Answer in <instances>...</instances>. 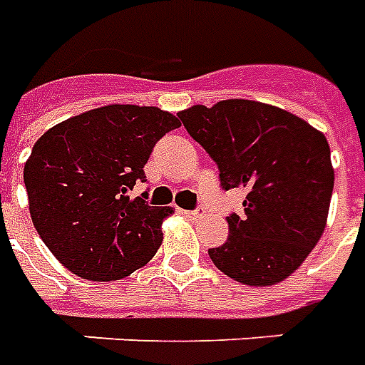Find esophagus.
<instances>
[{
  "label": "esophagus",
  "mask_w": 365,
  "mask_h": 365,
  "mask_svg": "<svg viewBox=\"0 0 365 365\" xmlns=\"http://www.w3.org/2000/svg\"><path fill=\"white\" fill-rule=\"evenodd\" d=\"M183 215H185V217H190V218H201V217H203V210H201V209L183 210Z\"/></svg>",
  "instance_id": "1"
}]
</instances>
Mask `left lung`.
Returning a JSON list of instances; mask_svg holds the SVG:
<instances>
[{
  "mask_svg": "<svg viewBox=\"0 0 365 365\" xmlns=\"http://www.w3.org/2000/svg\"><path fill=\"white\" fill-rule=\"evenodd\" d=\"M217 162L222 190L244 187V215H230L228 240L209 250L218 271L247 286L290 277L325 230L334 170L325 135L255 100H220L178 114Z\"/></svg>",
  "mask_w": 365,
  "mask_h": 365,
  "instance_id": "obj_1",
  "label": "left lung"
}]
</instances>
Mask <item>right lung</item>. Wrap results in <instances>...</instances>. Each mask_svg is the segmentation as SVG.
Masks as SVG:
<instances>
[{
  "label": "right lung",
  "instance_id": "1",
  "mask_svg": "<svg viewBox=\"0 0 365 365\" xmlns=\"http://www.w3.org/2000/svg\"><path fill=\"white\" fill-rule=\"evenodd\" d=\"M180 128L155 106L110 104L48 129L24 164L34 228L56 259L83 279L128 277L155 257L174 210L129 199L145 182L156 141Z\"/></svg>",
  "mask_w": 365,
  "mask_h": 365
}]
</instances>
